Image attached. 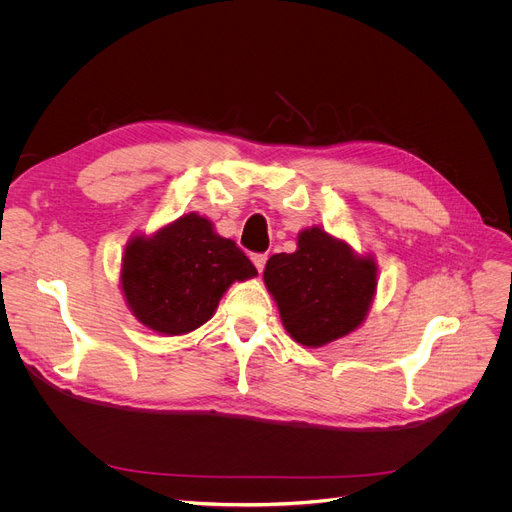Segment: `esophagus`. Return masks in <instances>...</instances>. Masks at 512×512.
<instances>
[{
  "label": "esophagus",
  "mask_w": 512,
  "mask_h": 512,
  "mask_svg": "<svg viewBox=\"0 0 512 512\" xmlns=\"http://www.w3.org/2000/svg\"><path fill=\"white\" fill-rule=\"evenodd\" d=\"M251 261H253V265L257 267V272L261 274V272H263V267H265V261H267V255H253V257H251Z\"/></svg>",
  "instance_id": "obj_1"
}]
</instances>
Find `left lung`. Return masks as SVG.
<instances>
[{
    "mask_svg": "<svg viewBox=\"0 0 512 512\" xmlns=\"http://www.w3.org/2000/svg\"><path fill=\"white\" fill-rule=\"evenodd\" d=\"M263 282L290 338L319 348L361 328L378 292V261L311 226L299 232L297 251L270 257Z\"/></svg>",
    "mask_w": 512,
    "mask_h": 512,
    "instance_id": "left-lung-1",
    "label": "left lung"
}]
</instances>
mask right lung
Masks as SVG:
<instances>
[{"instance_id":"add662e5","label":"right lung","mask_w":512,"mask_h":512,"mask_svg":"<svg viewBox=\"0 0 512 512\" xmlns=\"http://www.w3.org/2000/svg\"><path fill=\"white\" fill-rule=\"evenodd\" d=\"M257 276L236 242L188 211L151 234L134 232L122 255L120 290L141 326L159 336L195 332L234 282Z\"/></svg>"}]
</instances>
